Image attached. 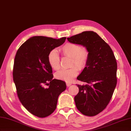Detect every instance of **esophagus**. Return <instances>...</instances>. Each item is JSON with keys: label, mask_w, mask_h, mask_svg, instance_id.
<instances>
[{"label": "esophagus", "mask_w": 131, "mask_h": 131, "mask_svg": "<svg viewBox=\"0 0 131 131\" xmlns=\"http://www.w3.org/2000/svg\"><path fill=\"white\" fill-rule=\"evenodd\" d=\"M71 84H71V83H68V82L66 83V85H67L68 87H69V86H70Z\"/></svg>", "instance_id": "1"}]
</instances>
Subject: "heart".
<instances>
[{"instance_id": "obj_1", "label": "heart", "mask_w": 131, "mask_h": 131, "mask_svg": "<svg viewBox=\"0 0 131 131\" xmlns=\"http://www.w3.org/2000/svg\"><path fill=\"white\" fill-rule=\"evenodd\" d=\"M60 51L61 54L65 56L70 57L71 65H75L68 69H62L57 72L55 77L57 79L67 82H71L79 73V70H83L86 66L90 58V51L85 47H80L78 44L68 42L61 47ZM49 66L55 70H57L60 67V60L56 50L52 49L49 52L47 57Z\"/></svg>"}]
</instances>
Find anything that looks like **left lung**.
Listing matches in <instances>:
<instances>
[{
    "instance_id": "left-lung-1",
    "label": "left lung",
    "mask_w": 131,
    "mask_h": 131,
    "mask_svg": "<svg viewBox=\"0 0 131 131\" xmlns=\"http://www.w3.org/2000/svg\"><path fill=\"white\" fill-rule=\"evenodd\" d=\"M67 39L90 51L87 65L77 77L85 84L77 85L79 92L74 100L83 115H96L106 107L116 87L117 63L114 54L110 47L94 31H83Z\"/></svg>"
}]
</instances>
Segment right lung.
<instances>
[{"mask_svg":"<svg viewBox=\"0 0 131 131\" xmlns=\"http://www.w3.org/2000/svg\"><path fill=\"white\" fill-rule=\"evenodd\" d=\"M66 39L35 36L17 51L13 69L17 93L24 106L38 117H47L54 112L58 96L66 88L65 82L53 79L47 59L49 52Z\"/></svg>","mask_w":131,"mask_h":131,"instance_id":"right-lung-1","label":"right lung"}]
</instances>
